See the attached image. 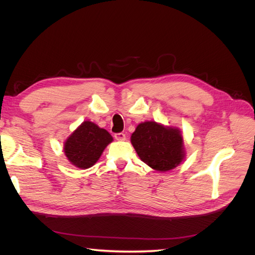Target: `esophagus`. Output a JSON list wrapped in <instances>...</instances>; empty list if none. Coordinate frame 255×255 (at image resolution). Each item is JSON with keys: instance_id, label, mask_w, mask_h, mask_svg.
Returning <instances> with one entry per match:
<instances>
[{"instance_id": "34e87169", "label": "esophagus", "mask_w": 255, "mask_h": 255, "mask_svg": "<svg viewBox=\"0 0 255 255\" xmlns=\"http://www.w3.org/2000/svg\"><path fill=\"white\" fill-rule=\"evenodd\" d=\"M115 138L119 141L126 140V134L125 133H117V134H115Z\"/></svg>"}]
</instances>
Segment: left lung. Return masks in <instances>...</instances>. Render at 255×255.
Returning a JSON list of instances; mask_svg holds the SVG:
<instances>
[{"label": "left lung", "instance_id": "left-lung-1", "mask_svg": "<svg viewBox=\"0 0 255 255\" xmlns=\"http://www.w3.org/2000/svg\"><path fill=\"white\" fill-rule=\"evenodd\" d=\"M130 142L143 163L156 171L171 170L185 157L181 130L155 121L138 125L130 136Z\"/></svg>", "mask_w": 255, "mask_h": 255}]
</instances>
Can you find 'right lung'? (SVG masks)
Wrapping results in <instances>:
<instances>
[{"instance_id": "add662e5", "label": "right lung", "mask_w": 255, "mask_h": 255, "mask_svg": "<svg viewBox=\"0 0 255 255\" xmlns=\"http://www.w3.org/2000/svg\"><path fill=\"white\" fill-rule=\"evenodd\" d=\"M113 141L106 129L91 121H84L64 143V152L72 165L81 169L94 166L107 144Z\"/></svg>"}]
</instances>
